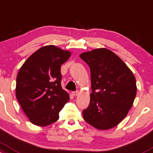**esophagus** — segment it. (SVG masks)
Returning <instances> with one entry per match:
<instances>
[{"label": "esophagus", "instance_id": "obj_1", "mask_svg": "<svg viewBox=\"0 0 153 153\" xmlns=\"http://www.w3.org/2000/svg\"><path fill=\"white\" fill-rule=\"evenodd\" d=\"M72 94H73V96H78V94H79V91H73Z\"/></svg>", "mask_w": 153, "mask_h": 153}]
</instances>
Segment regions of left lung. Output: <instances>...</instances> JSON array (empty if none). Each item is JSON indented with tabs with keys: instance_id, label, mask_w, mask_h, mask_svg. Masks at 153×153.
<instances>
[{
	"instance_id": "left-lung-1",
	"label": "left lung",
	"mask_w": 153,
	"mask_h": 153,
	"mask_svg": "<svg viewBox=\"0 0 153 153\" xmlns=\"http://www.w3.org/2000/svg\"><path fill=\"white\" fill-rule=\"evenodd\" d=\"M80 57L90 68L92 89L83 119L99 130L114 128L133 105L137 89L135 77L123 60L107 48L83 52Z\"/></svg>"
}]
</instances>
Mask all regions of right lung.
Here are the masks:
<instances>
[{
	"label": "right lung",
	"instance_id": "obj_1",
	"mask_svg": "<svg viewBox=\"0 0 153 153\" xmlns=\"http://www.w3.org/2000/svg\"><path fill=\"white\" fill-rule=\"evenodd\" d=\"M71 52L53 45L40 48L19 69L16 97L34 125L46 126L58 120L59 112L70 100L61 85L60 70Z\"/></svg>",
	"mask_w": 153,
	"mask_h": 153
}]
</instances>
